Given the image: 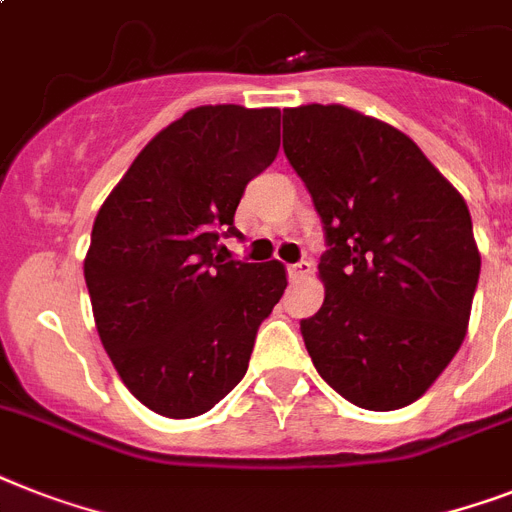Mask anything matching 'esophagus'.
Here are the masks:
<instances>
[{
	"label": "esophagus",
	"mask_w": 512,
	"mask_h": 512,
	"mask_svg": "<svg viewBox=\"0 0 512 512\" xmlns=\"http://www.w3.org/2000/svg\"><path fill=\"white\" fill-rule=\"evenodd\" d=\"M310 268H313V265L307 263V260H302V263L297 265H289V278H292L294 284H299V281H305V278L310 276Z\"/></svg>",
	"instance_id": "esophagus-1"
}]
</instances>
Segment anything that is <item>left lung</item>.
I'll use <instances>...</instances> for the list:
<instances>
[{"label": "left lung", "instance_id": "obj_1", "mask_svg": "<svg viewBox=\"0 0 512 512\" xmlns=\"http://www.w3.org/2000/svg\"><path fill=\"white\" fill-rule=\"evenodd\" d=\"M284 152L313 194L326 299L299 323L328 384L400 410L458 355L481 252L460 191L400 128L344 105L284 110Z\"/></svg>", "mask_w": 512, "mask_h": 512}]
</instances>
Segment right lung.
I'll use <instances>...</instances> for the list:
<instances>
[{
    "label": "right lung",
    "mask_w": 512,
    "mask_h": 512,
    "mask_svg": "<svg viewBox=\"0 0 512 512\" xmlns=\"http://www.w3.org/2000/svg\"><path fill=\"white\" fill-rule=\"evenodd\" d=\"M281 110L202 105L165 126L99 207L83 260L120 381L165 418L218 405L247 373L286 268L223 263L244 186L278 155Z\"/></svg>",
    "instance_id": "1"
}]
</instances>
